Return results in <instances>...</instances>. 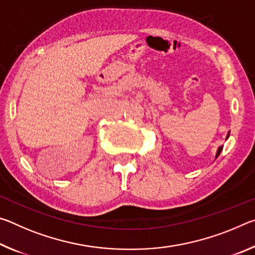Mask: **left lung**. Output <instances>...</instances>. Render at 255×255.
Returning a JSON list of instances; mask_svg holds the SVG:
<instances>
[{
    "label": "left lung",
    "mask_w": 255,
    "mask_h": 255,
    "mask_svg": "<svg viewBox=\"0 0 255 255\" xmlns=\"http://www.w3.org/2000/svg\"><path fill=\"white\" fill-rule=\"evenodd\" d=\"M228 137H230V132L227 133L226 139H228ZM223 147H224V146H219V147H218V149H217V153H216V158H217V157L219 156V154H221V152L223 150Z\"/></svg>",
    "instance_id": "1"
}]
</instances>
